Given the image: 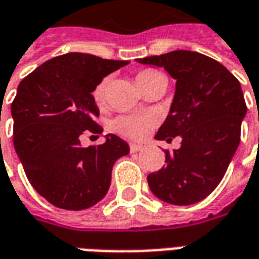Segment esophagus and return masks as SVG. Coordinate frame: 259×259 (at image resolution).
<instances>
[{"mask_svg": "<svg viewBox=\"0 0 259 259\" xmlns=\"http://www.w3.org/2000/svg\"><path fill=\"white\" fill-rule=\"evenodd\" d=\"M143 150V146H140V144H130V152H137V151H141Z\"/></svg>", "mask_w": 259, "mask_h": 259, "instance_id": "esophagus-1", "label": "esophagus"}]
</instances>
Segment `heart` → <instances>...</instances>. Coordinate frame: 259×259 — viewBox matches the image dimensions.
I'll use <instances>...</instances> for the list:
<instances>
[{"label": "heart", "mask_w": 259, "mask_h": 259, "mask_svg": "<svg viewBox=\"0 0 259 259\" xmlns=\"http://www.w3.org/2000/svg\"><path fill=\"white\" fill-rule=\"evenodd\" d=\"M161 74L154 69H146L141 70L136 76L137 84L141 85L146 83L147 80H150L154 76ZM107 85L108 79H102L96 89L93 91V97L98 105H101L105 101V94H107ZM157 123V116L151 112L147 113H137V115H126V116H119L115 122H113V129L118 132L119 135L124 136L127 139H133V140H141L143 137H146L147 133L150 132L152 126Z\"/></svg>", "instance_id": "1"}]
</instances>
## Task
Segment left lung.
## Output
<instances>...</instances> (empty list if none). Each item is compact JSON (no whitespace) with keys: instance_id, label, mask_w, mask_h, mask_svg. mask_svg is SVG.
<instances>
[{"instance_id":"1","label":"left lung","mask_w":259,"mask_h":259,"mask_svg":"<svg viewBox=\"0 0 259 259\" xmlns=\"http://www.w3.org/2000/svg\"><path fill=\"white\" fill-rule=\"evenodd\" d=\"M163 68L176 90L157 140L182 137L179 150L165 151L166 165L147 176L159 200L191 205L215 190L240 144L247 113L240 81L222 64L204 54L178 50L137 59Z\"/></svg>"}]
</instances>
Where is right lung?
Masks as SVG:
<instances>
[{"label":"right lung","instance_id":"add662e5","mask_svg":"<svg viewBox=\"0 0 259 259\" xmlns=\"http://www.w3.org/2000/svg\"><path fill=\"white\" fill-rule=\"evenodd\" d=\"M127 61L69 53L50 59L18 85L11 105L15 151L30 185L53 205L80 211L108 193L113 163L129 144L107 135L100 146L83 148L80 136L102 133L93 91Z\"/></svg>","mask_w":259,"mask_h":259}]
</instances>
